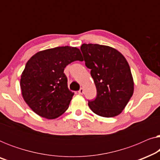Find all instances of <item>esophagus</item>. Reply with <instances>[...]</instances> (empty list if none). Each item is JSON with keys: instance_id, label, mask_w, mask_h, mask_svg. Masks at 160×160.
<instances>
[{"instance_id": "esophagus-1", "label": "esophagus", "mask_w": 160, "mask_h": 160, "mask_svg": "<svg viewBox=\"0 0 160 160\" xmlns=\"http://www.w3.org/2000/svg\"><path fill=\"white\" fill-rule=\"evenodd\" d=\"M78 94H80V95H82L83 93H84V89H83V88H81L79 90H78Z\"/></svg>"}]
</instances>
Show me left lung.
<instances>
[{"instance_id": "1", "label": "left lung", "mask_w": 160, "mask_h": 160, "mask_svg": "<svg viewBox=\"0 0 160 160\" xmlns=\"http://www.w3.org/2000/svg\"><path fill=\"white\" fill-rule=\"evenodd\" d=\"M81 51L97 89L95 99L88 101L89 107L100 117L119 115L134 91L128 61L119 52L108 46L83 43Z\"/></svg>"}]
</instances>
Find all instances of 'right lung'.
Instances as JSON below:
<instances>
[{"label":"right lung","mask_w":160,"mask_h":160,"mask_svg":"<svg viewBox=\"0 0 160 160\" xmlns=\"http://www.w3.org/2000/svg\"><path fill=\"white\" fill-rule=\"evenodd\" d=\"M76 60H83L80 50L65 46L38 52L28 61L20 87L24 100L35 113L52 119L67 110L74 93L68 88L64 69Z\"/></svg>","instance_id":"add662e5"}]
</instances>
